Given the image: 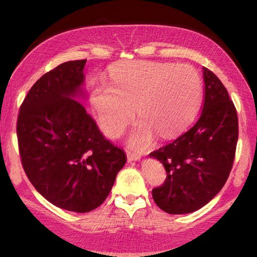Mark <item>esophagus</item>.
<instances>
[{
  "instance_id": "obj_1",
  "label": "esophagus",
  "mask_w": 257,
  "mask_h": 257,
  "mask_svg": "<svg viewBox=\"0 0 257 257\" xmlns=\"http://www.w3.org/2000/svg\"><path fill=\"white\" fill-rule=\"evenodd\" d=\"M125 153H127V160L129 161V162H132V161H138L139 159H141V155L137 153H134V152L127 151Z\"/></svg>"
}]
</instances>
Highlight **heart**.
<instances>
[{
  "instance_id": "b5f03b06",
  "label": "heart",
  "mask_w": 257,
  "mask_h": 257,
  "mask_svg": "<svg viewBox=\"0 0 257 257\" xmlns=\"http://www.w3.org/2000/svg\"><path fill=\"white\" fill-rule=\"evenodd\" d=\"M202 93L201 76L189 64L129 61L112 68L110 85L90 87L89 98L102 130L112 138L123 133L136 107L141 120L129 143L143 149L155 132L162 137L181 132L196 114Z\"/></svg>"
}]
</instances>
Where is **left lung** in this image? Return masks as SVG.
<instances>
[{
  "label": "left lung",
  "mask_w": 257,
  "mask_h": 257,
  "mask_svg": "<svg viewBox=\"0 0 257 257\" xmlns=\"http://www.w3.org/2000/svg\"><path fill=\"white\" fill-rule=\"evenodd\" d=\"M203 70L204 103L196 123L150 154L167 172L152 195L169 214H186L206 205L222 189L236 155L237 110L219 78L205 67Z\"/></svg>",
  "instance_id": "1"
}]
</instances>
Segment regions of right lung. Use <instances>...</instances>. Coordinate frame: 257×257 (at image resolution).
Masks as SVG:
<instances>
[{"label":"right lung","mask_w":257,"mask_h":257,"mask_svg":"<svg viewBox=\"0 0 257 257\" xmlns=\"http://www.w3.org/2000/svg\"><path fill=\"white\" fill-rule=\"evenodd\" d=\"M86 61L61 63L43 75L17 120L20 160L29 181L53 205L77 213L105 201L127 160L72 99L80 93Z\"/></svg>","instance_id":"1"}]
</instances>
